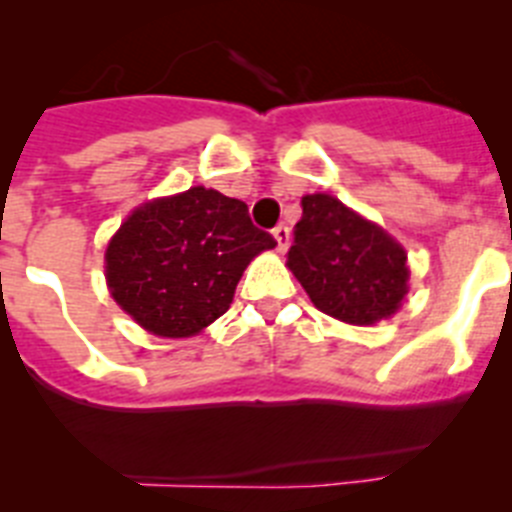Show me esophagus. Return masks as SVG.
Instances as JSON below:
<instances>
[{
    "instance_id": "esophagus-1",
    "label": "esophagus",
    "mask_w": 512,
    "mask_h": 512,
    "mask_svg": "<svg viewBox=\"0 0 512 512\" xmlns=\"http://www.w3.org/2000/svg\"><path fill=\"white\" fill-rule=\"evenodd\" d=\"M274 238H277L279 251H287V246H289V228H287V225H277V228H274Z\"/></svg>"
}]
</instances>
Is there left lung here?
Instances as JSON below:
<instances>
[{
	"instance_id": "1",
	"label": "left lung",
	"mask_w": 512,
	"mask_h": 512,
	"mask_svg": "<svg viewBox=\"0 0 512 512\" xmlns=\"http://www.w3.org/2000/svg\"><path fill=\"white\" fill-rule=\"evenodd\" d=\"M287 266L312 305L351 325L395 315L408 295V253L330 194H305Z\"/></svg>"
}]
</instances>
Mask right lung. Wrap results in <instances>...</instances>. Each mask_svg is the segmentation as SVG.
<instances>
[{
    "mask_svg": "<svg viewBox=\"0 0 512 512\" xmlns=\"http://www.w3.org/2000/svg\"><path fill=\"white\" fill-rule=\"evenodd\" d=\"M274 246L246 202L192 187L128 215L104 253V277L135 323L187 338L228 310L253 256Z\"/></svg>",
    "mask_w": 512,
    "mask_h": 512,
    "instance_id": "1",
    "label": "right lung"
}]
</instances>
